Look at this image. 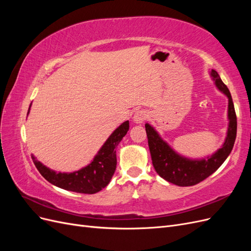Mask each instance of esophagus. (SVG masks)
<instances>
[{
  "mask_svg": "<svg viewBox=\"0 0 251 251\" xmlns=\"http://www.w3.org/2000/svg\"><path fill=\"white\" fill-rule=\"evenodd\" d=\"M147 118H148V114L146 111H143V110L136 112L134 117H133L136 124H142L144 120H147Z\"/></svg>",
  "mask_w": 251,
  "mask_h": 251,
  "instance_id": "1",
  "label": "esophagus"
}]
</instances>
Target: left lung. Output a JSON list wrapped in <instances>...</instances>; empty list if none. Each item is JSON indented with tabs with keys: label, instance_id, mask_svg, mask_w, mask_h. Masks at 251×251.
Instances as JSON below:
<instances>
[{
	"label": "left lung",
	"instance_id": "8db88e82",
	"mask_svg": "<svg viewBox=\"0 0 251 251\" xmlns=\"http://www.w3.org/2000/svg\"><path fill=\"white\" fill-rule=\"evenodd\" d=\"M210 74L218 89L228 97V131L223 147L217 153L202 160H191L181 157L161 139L153 126L149 124L146 125L149 148L155 171L164 180L179 186L196 185L214 174L230 154L237 137V115L229 90L220 78L217 71L211 70Z\"/></svg>",
	"mask_w": 251,
	"mask_h": 251
}]
</instances>
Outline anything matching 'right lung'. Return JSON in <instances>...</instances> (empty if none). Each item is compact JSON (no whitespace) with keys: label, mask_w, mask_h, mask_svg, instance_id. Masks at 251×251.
<instances>
[{"label":"right lung","mask_w":251,"mask_h":251,"mask_svg":"<svg viewBox=\"0 0 251 251\" xmlns=\"http://www.w3.org/2000/svg\"><path fill=\"white\" fill-rule=\"evenodd\" d=\"M128 127V121L119 126L104 142L93 161L77 172L55 173L37 161L33 156H31L32 160L42 176L53 185L75 193L95 194L101 191L111 181L116 170V148L127 133Z\"/></svg>","instance_id":"right-lung-1"}]
</instances>
